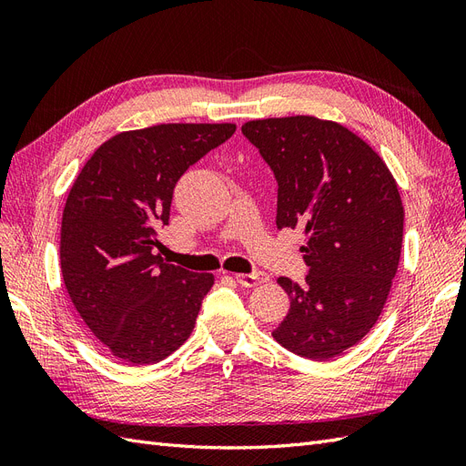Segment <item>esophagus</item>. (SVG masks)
<instances>
[{
	"label": "esophagus",
	"mask_w": 466,
	"mask_h": 466,
	"mask_svg": "<svg viewBox=\"0 0 466 466\" xmlns=\"http://www.w3.org/2000/svg\"><path fill=\"white\" fill-rule=\"evenodd\" d=\"M235 279L243 288H255V286L268 281V276L264 272H250V274H235Z\"/></svg>",
	"instance_id": "esophagus-1"
}]
</instances>
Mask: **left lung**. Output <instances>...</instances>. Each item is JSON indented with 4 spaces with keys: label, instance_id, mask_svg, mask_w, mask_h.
<instances>
[{
    "label": "left lung",
    "instance_id": "1",
    "mask_svg": "<svg viewBox=\"0 0 466 466\" xmlns=\"http://www.w3.org/2000/svg\"><path fill=\"white\" fill-rule=\"evenodd\" d=\"M243 134L278 182V229H301L305 284L289 295L274 340L324 361L358 344L377 322L397 274L404 208L389 167L342 124L315 116L250 120Z\"/></svg>",
    "mask_w": 466,
    "mask_h": 466
}]
</instances>
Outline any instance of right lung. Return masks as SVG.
<instances>
[{
  "instance_id": "add662e5",
  "label": "right lung",
  "mask_w": 466,
  "mask_h": 466,
  "mask_svg": "<svg viewBox=\"0 0 466 466\" xmlns=\"http://www.w3.org/2000/svg\"><path fill=\"white\" fill-rule=\"evenodd\" d=\"M235 124H159L98 147L67 194L60 264L79 317L112 356L149 365L188 340L214 276L155 255L173 190Z\"/></svg>"
}]
</instances>
